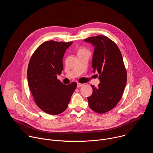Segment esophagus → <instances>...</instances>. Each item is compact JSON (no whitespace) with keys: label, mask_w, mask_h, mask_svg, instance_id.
Instances as JSON below:
<instances>
[{"label":"esophagus","mask_w":153,"mask_h":153,"mask_svg":"<svg viewBox=\"0 0 153 153\" xmlns=\"http://www.w3.org/2000/svg\"><path fill=\"white\" fill-rule=\"evenodd\" d=\"M83 84H82V83H77V88H79V87H81V86H83Z\"/></svg>","instance_id":"obj_1"}]
</instances>
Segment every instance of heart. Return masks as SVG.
Returning a JSON list of instances; mask_svg holds the SVG:
<instances>
[{"mask_svg": "<svg viewBox=\"0 0 153 153\" xmlns=\"http://www.w3.org/2000/svg\"><path fill=\"white\" fill-rule=\"evenodd\" d=\"M86 51V50L85 48L81 47V48H80L78 50L77 53H81V52H83V51Z\"/></svg>", "mask_w": 153, "mask_h": 153, "instance_id": "heart-1", "label": "heart"}]
</instances>
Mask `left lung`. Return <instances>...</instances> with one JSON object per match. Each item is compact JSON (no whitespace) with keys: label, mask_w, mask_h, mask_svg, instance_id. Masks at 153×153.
<instances>
[{"label":"left lung","mask_w":153,"mask_h":153,"mask_svg":"<svg viewBox=\"0 0 153 153\" xmlns=\"http://www.w3.org/2000/svg\"><path fill=\"white\" fill-rule=\"evenodd\" d=\"M94 47L92 59L93 72L99 74L98 87L91 85L93 94L88 97L90 108L103 114L111 110L121 99L126 83V71L122 54L116 43L99 35L84 40Z\"/></svg>","instance_id":"obj_1"}]
</instances>
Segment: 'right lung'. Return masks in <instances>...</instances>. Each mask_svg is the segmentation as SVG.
I'll return each instance as SVG.
<instances>
[{"label":"right lung","instance_id":"1","mask_svg":"<svg viewBox=\"0 0 153 153\" xmlns=\"http://www.w3.org/2000/svg\"><path fill=\"white\" fill-rule=\"evenodd\" d=\"M73 42H43L32 55L28 67V86L37 106L48 114L57 115L68 107L77 83L64 85L57 79L63 70V57Z\"/></svg>","mask_w":153,"mask_h":153}]
</instances>
